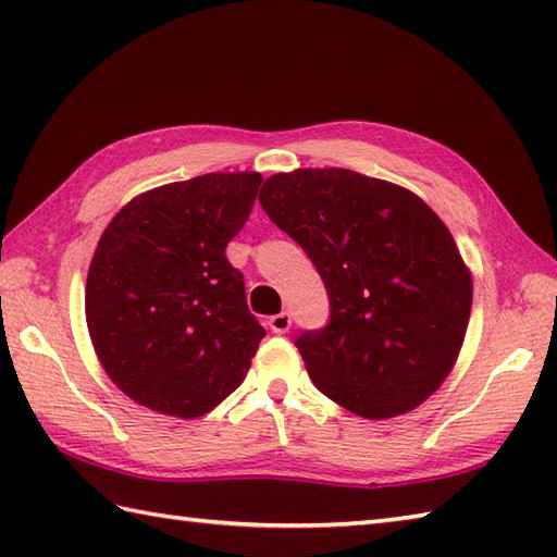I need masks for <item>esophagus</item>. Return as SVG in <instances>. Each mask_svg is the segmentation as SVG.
Segmentation results:
<instances>
[{
	"label": "esophagus",
	"instance_id": "34e87169",
	"mask_svg": "<svg viewBox=\"0 0 557 557\" xmlns=\"http://www.w3.org/2000/svg\"><path fill=\"white\" fill-rule=\"evenodd\" d=\"M268 325H270L272 333L285 335V333H289V327H292V315L287 311H282L277 315H272L270 321H268Z\"/></svg>",
	"mask_w": 557,
	"mask_h": 557
}]
</instances>
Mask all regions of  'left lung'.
<instances>
[{"instance_id": "8db88e82", "label": "left lung", "mask_w": 557, "mask_h": 557, "mask_svg": "<svg viewBox=\"0 0 557 557\" xmlns=\"http://www.w3.org/2000/svg\"><path fill=\"white\" fill-rule=\"evenodd\" d=\"M258 200L325 282L327 325L294 342L313 385L363 419L417 409L453 371L471 313L443 220L407 188L337 168L272 174Z\"/></svg>"}]
</instances>
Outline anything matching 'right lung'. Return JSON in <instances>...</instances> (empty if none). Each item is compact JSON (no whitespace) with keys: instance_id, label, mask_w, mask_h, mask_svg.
<instances>
[{"instance_id":"1","label":"right lung","mask_w":557,"mask_h":557,"mask_svg":"<svg viewBox=\"0 0 557 557\" xmlns=\"http://www.w3.org/2000/svg\"><path fill=\"white\" fill-rule=\"evenodd\" d=\"M263 176L212 172L152 188L102 232L86 282V321L102 369L138 405L203 417L246 377L265 330L224 248Z\"/></svg>"}]
</instances>
